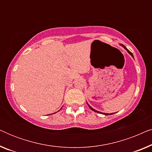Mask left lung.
<instances>
[{"mask_svg": "<svg viewBox=\"0 0 152 152\" xmlns=\"http://www.w3.org/2000/svg\"><path fill=\"white\" fill-rule=\"evenodd\" d=\"M122 46H123V47L124 48V49H125V50H127V52H128V53H129V54H130V55H132L133 57H134V55H133V54H132V53H131V52H130L129 50H128L127 48H126L125 46H124V45H122ZM88 107H90V109H91V110H93V111H95V112H97V113H102V114H104V115H110V113H101V112H99V111H96V110H95L94 109H93V108H92V107H91V106H89V105H88ZM112 114H113V113H111V115H112Z\"/></svg>", "mask_w": 152, "mask_h": 152, "instance_id": "obj_1", "label": "left lung"}]
</instances>
